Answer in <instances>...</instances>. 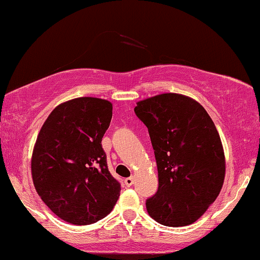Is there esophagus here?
I'll list each match as a JSON object with an SVG mask.
<instances>
[{
  "mask_svg": "<svg viewBox=\"0 0 260 260\" xmlns=\"http://www.w3.org/2000/svg\"><path fill=\"white\" fill-rule=\"evenodd\" d=\"M125 186L126 187H130V186H133V183H134V177H127V178H125Z\"/></svg>",
  "mask_w": 260,
  "mask_h": 260,
  "instance_id": "obj_1",
  "label": "esophagus"
}]
</instances>
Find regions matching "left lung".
Wrapping results in <instances>:
<instances>
[{
    "mask_svg": "<svg viewBox=\"0 0 260 260\" xmlns=\"http://www.w3.org/2000/svg\"><path fill=\"white\" fill-rule=\"evenodd\" d=\"M155 152L158 189L146 201L150 217L183 227L200 218L218 197L225 157L216 125L192 98L165 93L136 103Z\"/></svg>",
    "mask_w": 260,
    "mask_h": 260,
    "instance_id": "8db88e82",
    "label": "left lung"
}]
</instances>
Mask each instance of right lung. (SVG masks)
Listing matches in <instances>:
<instances>
[{"mask_svg": "<svg viewBox=\"0 0 260 260\" xmlns=\"http://www.w3.org/2000/svg\"><path fill=\"white\" fill-rule=\"evenodd\" d=\"M113 104L83 96L54 108L33 147V185L57 217L85 225L107 217L120 196L109 172L102 139L110 125Z\"/></svg>", "mask_w": 260, "mask_h": 260, "instance_id": "add662e5", "label": "right lung"}]
</instances>
